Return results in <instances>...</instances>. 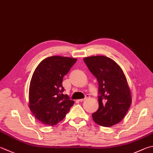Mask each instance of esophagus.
I'll list each match as a JSON object with an SVG mask.
<instances>
[{
	"instance_id": "1",
	"label": "esophagus",
	"mask_w": 153,
	"mask_h": 153,
	"mask_svg": "<svg viewBox=\"0 0 153 153\" xmlns=\"http://www.w3.org/2000/svg\"><path fill=\"white\" fill-rule=\"evenodd\" d=\"M88 98H89V96H88V95H87V96H85V98H84V99H80V100H79V102H84V100H86V99H88Z\"/></svg>"
}]
</instances>
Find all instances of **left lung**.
<instances>
[{
  "instance_id": "obj_1",
  "label": "left lung",
  "mask_w": 153,
  "mask_h": 153,
  "mask_svg": "<svg viewBox=\"0 0 153 153\" xmlns=\"http://www.w3.org/2000/svg\"><path fill=\"white\" fill-rule=\"evenodd\" d=\"M84 61L99 84V108L92 114L94 121L105 127L119 123L132 103L131 91L123 69L103 55L84 57Z\"/></svg>"
}]
</instances>
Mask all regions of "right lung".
<instances>
[{
    "instance_id": "obj_1",
    "label": "right lung",
    "mask_w": 153,
    "mask_h": 153,
    "mask_svg": "<svg viewBox=\"0 0 153 153\" xmlns=\"http://www.w3.org/2000/svg\"><path fill=\"white\" fill-rule=\"evenodd\" d=\"M77 62L76 58L51 56L36 68L30 82L29 107L41 123L53 126L62 121L74 104L63 94V78Z\"/></svg>"
}]
</instances>
